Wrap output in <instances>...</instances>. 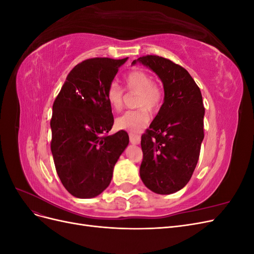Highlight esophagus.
<instances>
[{"label": "esophagus", "mask_w": 254, "mask_h": 254, "mask_svg": "<svg viewBox=\"0 0 254 254\" xmlns=\"http://www.w3.org/2000/svg\"><path fill=\"white\" fill-rule=\"evenodd\" d=\"M129 140H130V143L134 144V145H139L140 142H141L140 136L139 135H135V134H132V133L129 134Z\"/></svg>", "instance_id": "obj_1"}]
</instances>
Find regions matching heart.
<instances>
[{"label": "heart", "mask_w": 254, "mask_h": 254, "mask_svg": "<svg viewBox=\"0 0 254 254\" xmlns=\"http://www.w3.org/2000/svg\"><path fill=\"white\" fill-rule=\"evenodd\" d=\"M126 88L129 91L139 92L136 106L146 107L150 111H156L161 103L162 93L157 84L153 83L152 77L143 70H133L125 78ZM107 101L114 111H120L123 107V89L120 84L112 81L106 92ZM149 114L147 110L142 108L134 111H127L115 121L119 129L126 130L130 133H137L147 125Z\"/></svg>", "instance_id": "1"}]
</instances>
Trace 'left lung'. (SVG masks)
<instances>
[{"instance_id": "8db88e82", "label": "left lung", "mask_w": 254, "mask_h": 254, "mask_svg": "<svg viewBox=\"0 0 254 254\" xmlns=\"http://www.w3.org/2000/svg\"><path fill=\"white\" fill-rule=\"evenodd\" d=\"M155 72L163 83L164 102L142 135L140 176L145 187L160 195L187 186L197 165L204 137V107L200 89L186 68L147 55L132 61Z\"/></svg>"}]
</instances>
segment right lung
Instances as JSON below:
<instances>
[{"mask_svg":"<svg viewBox=\"0 0 254 254\" xmlns=\"http://www.w3.org/2000/svg\"><path fill=\"white\" fill-rule=\"evenodd\" d=\"M128 58H92L68 73L53 105L51 150L61 183L76 198H93L108 188L113 168L129 143L113 126L106 92Z\"/></svg>","mask_w":254,"mask_h":254,"instance_id":"add662e5","label":"right lung"}]
</instances>
